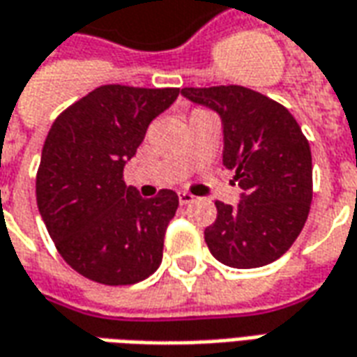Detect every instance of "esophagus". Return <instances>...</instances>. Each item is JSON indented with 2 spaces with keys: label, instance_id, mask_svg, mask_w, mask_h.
Here are the masks:
<instances>
[{
  "label": "esophagus",
  "instance_id": "esophagus-1",
  "mask_svg": "<svg viewBox=\"0 0 357 357\" xmlns=\"http://www.w3.org/2000/svg\"><path fill=\"white\" fill-rule=\"evenodd\" d=\"M195 201V197L191 195V193H187V191H181L179 193V203L181 204H189V203H193Z\"/></svg>",
  "mask_w": 357,
  "mask_h": 357
}]
</instances>
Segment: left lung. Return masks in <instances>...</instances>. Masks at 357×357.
<instances>
[{
	"mask_svg": "<svg viewBox=\"0 0 357 357\" xmlns=\"http://www.w3.org/2000/svg\"><path fill=\"white\" fill-rule=\"evenodd\" d=\"M222 119V162L241 187L238 206L216 201V220L204 230L214 259L257 268L282 257L307 220L313 197L311 149L282 104L238 84L181 89Z\"/></svg>",
	"mask_w": 357,
	"mask_h": 357,
	"instance_id": "obj_1",
	"label": "left lung"
}]
</instances>
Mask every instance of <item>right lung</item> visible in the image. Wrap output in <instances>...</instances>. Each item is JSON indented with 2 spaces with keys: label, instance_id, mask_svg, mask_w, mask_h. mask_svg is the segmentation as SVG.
<instances>
[{
  "label": "right lung",
  "instance_id": "add662e5",
  "mask_svg": "<svg viewBox=\"0 0 357 357\" xmlns=\"http://www.w3.org/2000/svg\"><path fill=\"white\" fill-rule=\"evenodd\" d=\"M178 94L179 89L104 84L61 112L50 129L36 203L59 255L89 280L127 286L160 266L179 199L172 189L143 199L126 185L123 166Z\"/></svg>",
  "mask_w": 357,
  "mask_h": 357
}]
</instances>
